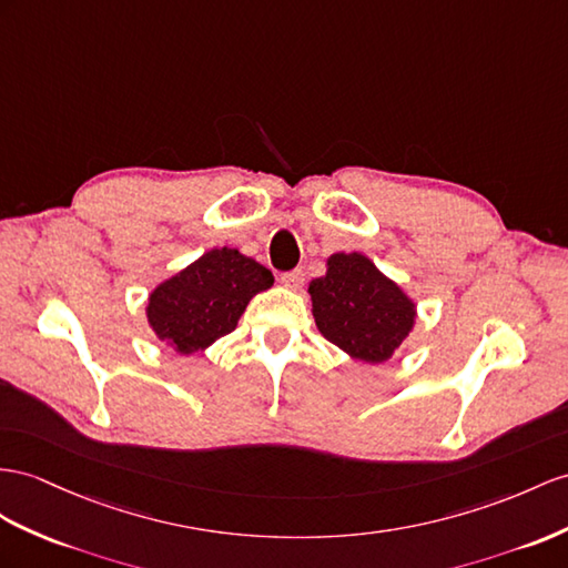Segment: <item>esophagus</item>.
<instances>
[{
    "mask_svg": "<svg viewBox=\"0 0 568 568\" xmlns=\"http://www.w3.org/2000/svg\"><path fill=\"white\" fill-rule=\"evenodd\" d=\"M281 283L290 290H300L304 285V273L297 268V271H290V273H283L281 275Z\"/></svg>",
    "mask_w": 568,
    "mask_h": 568,
    "instance_id": "esophagus-1",
    "label": "esophagus"
}]
</instances>
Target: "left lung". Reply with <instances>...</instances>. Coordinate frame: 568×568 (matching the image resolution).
<instances>
[{"label": "left lung", "mask_w": 568, "mask_h": 568, "mask_svg": "<svg viewBox=\"0 0 568 568\" xmlns=\"http://www.w3.org/2000/svg\"><path fill=\"white\" fill-rule=\"evenodd\" d=\"M307 293L318 333L367 365L394 357L417 322V302L362 252L331 254Z\"/></svg>", "instance_id": "1"}]
</instances>
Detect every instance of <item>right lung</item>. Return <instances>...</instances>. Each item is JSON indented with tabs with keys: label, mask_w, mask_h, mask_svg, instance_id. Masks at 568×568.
Masks as SVG:
<instances>
[{
	"label": "right lung",
	"mask_w": 568,
	"mask_h": 568,
	"mask_svg": "<svg viewBox=\"0 0 568 568\" xmlns=\"http://www.w3.org/2000/svg\"><path fill=\"white\" fill-rule=\"evenodd\" d=\"M273 285V273L235 246H215L163 283L145 304L155 338L180 355L203 353L237 328L246 304Z\"/></svg>",
	"instance_id": "1"
}]
</instances>
